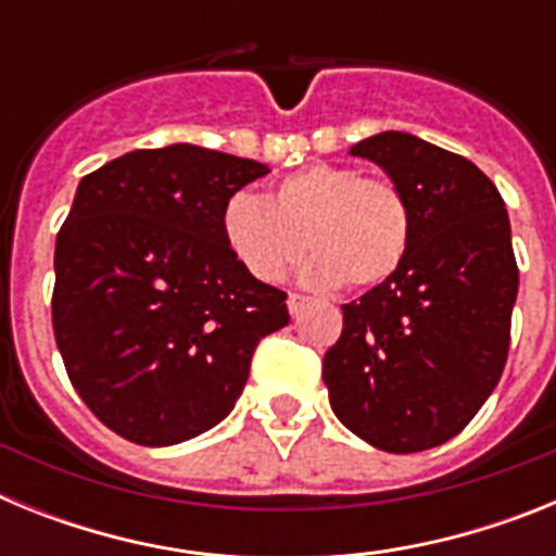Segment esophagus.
Returning a JSON list of instances; mask_svg holds the SVG:
<instances>
[{
	"label": "esophagus",
	"mask_w": 556,
	"mask_h": 556,
	"mask_svg": "<svg viewBox=\"0 0 556 556\" xmlns=\"http://www.w3.org/2000/svg\"><path fill=\"white\" fill-rule=\"evenodd\" d=\"M287 306H289V314H292V317H298V314L303 312V306H306V298H303V294H298V292H289Z\"/></svg>",
	"instance_id": "1"
}]
</instances>
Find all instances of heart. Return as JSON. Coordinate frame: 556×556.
Returning a JSON list of instances; mask_svg holds the SVG:
<instances>
[{"mask_svg": "<svg viewBox=\"0 0 556 556\" xmlns=\"http://www.w3.org/2000/svg\"><path fill=\"white\" fill-rule=\"evenodd\" d=\"M223 233L258 281H278L308 248V281L367 289L404 262L412 208L395 180L312 164L278 180L267 200L236 191L225 203Z\"/></svg>", "mask_w": 556, "mask_h": 556, "instance_id": "b5f03b06", "label": "heart"}]
</instances>
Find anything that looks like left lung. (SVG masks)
Instances as JSON below:
<instances>
[{"label": "left lung", "instance_id": "1", "mask_svg": "<svg viewBox=\"0 0 556 556\" xmlns=\"http://www.w3.org/2000/svg\"><path fill=\"white\" fill-rule=\"evenodd\" d=\"M401 186L412 239L395 273L342 306L323 358L333 415L390 454L459 434L498 384L518 294L509 217L468 159L409 132L351 147Z\"/></svg>", "mask_w": 556, "mask_h": 556}]
</instances>
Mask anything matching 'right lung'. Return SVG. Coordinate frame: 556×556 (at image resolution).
<instances>
[{
  "instance_id": "obj_1",
  "label": "right lung",
  "mask_w": 556,
  "mask_h": 556,
  "mask_svg": "<svg viewBox=\"0 0 556 556\" xmlns=\"http://www.w3.org/2000/svg\"><path fill=\"white\" fill-rule=\"evenodd\" d=\"M267 166L194 144L132 150L77 186L55 242L52 328L86 406L139 445L217 426L287 292L248 273L225 203Z\"/></svg>"
}]
</instances>
